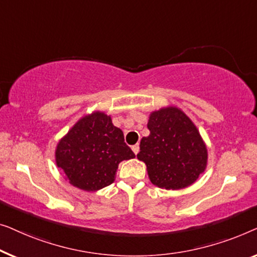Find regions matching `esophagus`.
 <instances>
[{
  "label": "esophagus",
  "mask_w": 257,
  "mask_h": 257,
  "mask_svg": "<svg viewBox=\"0 0 257 257\" xmlns=\"http://www.w3.org/2000/svg\"><path fill=\"white\" fill-rule=\"evenodd\" d=\"M132 150L134 151V154H135V155L139 154V151H140V146H139V144H135V146H133L132 147Z\"/></svg>",
  "instance_id": "esophagus-1"
}]
</instances>
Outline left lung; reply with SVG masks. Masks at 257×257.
<instances>
[{
	"label": "left lung",
	"mask_w": 257,
	"mask_h": 257,
	"mask_svg": "<svg viewBox=\"0 0 257 257\" xmlns=\"http://www.w3.org/2000/svg\"><path fill=\"white\" fill-rule=\"evenodd\" d=\"M150 135L141 140L137 158L147 165L150 182L165 190H182L206 170L208 153L193 121L176 106L151 111Z\"/></svg>",
	"instance_id": "1"
}]
</instances>
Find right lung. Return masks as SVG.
Here are the masks:
<instances>
[{
  "label": "right lung",
  "instance_id": "right-lung-1",
  "mask_svg": "<svg viewBox=\"0 0 257 257\" xmlns=\"http://www.w3.org/2000/svg\"><path fill=\"white\" fill-rule=\"evenodd\" d=\"M56 164L65 179L82 191L95 192L114 183L118 164L135 158L124 143L123 132L110 115L94 110L75 122L55 151Z\"/></svg>",
  "mask_w": 257,
  "mask_h": 257
}]
</instances>
